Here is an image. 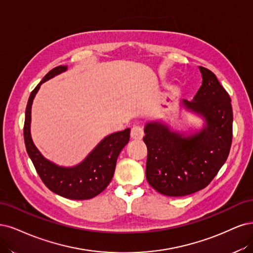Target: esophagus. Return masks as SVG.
Instances as JSON below:
<instances>
[{"mask_svg":"<svg viewBox=\"0 0 253 253\" xmlns=\"http://www.w3.org/2000/svg\"><path fill=\"white\" fill-rule=\"evenodd\" d=\"M130 136H131V138L134 141H141L144 136L143 129L138 126H134L131 129V133H130Z\"/></svg>","mask_w":253,"mask_h":253,"instance_id":"34e87169","label":"esophagus"}]
</instances>
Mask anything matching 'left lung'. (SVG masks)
<instances>
[{"mask_svg":"<svg viewBox=\"0 0 253 253\" xmlns=\"http://www.w3.org/2000/svg\"><path fill=\"white\" fill-rule=\"evenodd\" d=\"M199 69L202 86L192 101L178 103V109L200 118L201 127L178 131L162 120L150 121L144 127L148 151L146 178L153 189L168 197H184L205 188L231 147L230 96L212 71L202 66Z\"/></svg>","mask_w":253,"mask_h":253,"instance_id":"1","label":"left lung"}]
</instances>
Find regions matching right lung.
Here are the masks:
<instances>
[{"label": "right lung", "mask_w": 253, "mask_h": 253, "mask_svg": "<svg viewBox=\"0 0 253 253\" xmlns=\"http://www.w3.org/2000/svg\"><path fill=\"white\" fill-rule=\"evenodd\" d=\"M67 66L50 70L30 93L25 111L24 141L30 160L34 163L41 180L48 189L70 200H89L100 194L109 185L115 173L120 152L129 142L130 129L106 135L88 156L77 165L61 166L46 159L32 141L31 107L39 89L46 81L61 75Z\"/></svg>", "instance_id": "right-lung-1"}]
</instances>
